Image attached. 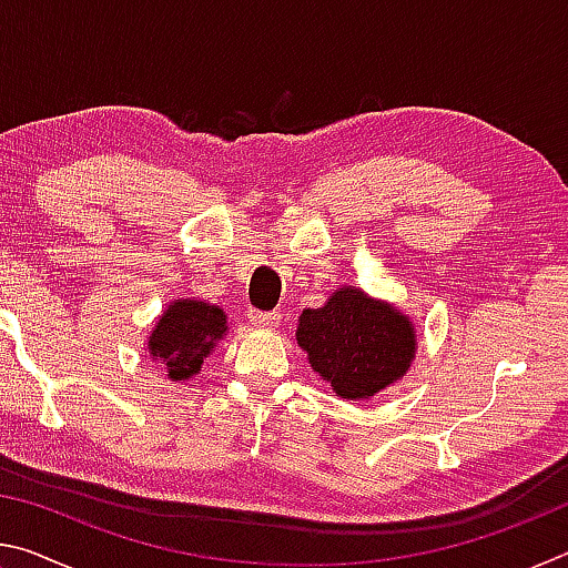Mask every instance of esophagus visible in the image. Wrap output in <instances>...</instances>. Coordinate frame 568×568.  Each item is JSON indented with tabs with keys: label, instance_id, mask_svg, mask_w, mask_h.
<instances>
[{
	"label": "esophagus",
	"instance_id": "esophagus-1",
	"mask_svg": "<svg viewBox=\"0 0 568 568\" xmlns=\"http://www.w3.org/2000/svg\"><path fill=\"white\" fill-rule=\"evenodd\" d=\"M247 318L253 321V325H257V328H265V331H275L277 325H281V313H265V311H255V307H250Z\"/></svg>",
	"mask_w": 568,
	"mask_h": 568
}]
</instances>
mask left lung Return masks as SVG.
I'll use <instances>...</instances> for the list:
<instances>
[{
    "label": "left lung",
    "mask_w": 568,
    "mask_h": 568,
    "mask_svg": "<svg viewBox=\"0 0 568 568\" xmlns=\"http://www.w3.org/2000/svg\"><path fill=\"white\" fill-rule=\"evenodd\" d=\"M295 341L341 398L363 400L406 376L416 361L413 321L396 305L343 285L321 307H305Z\"/></svg>",
    "instance_id": "8db88e82"
}]
</instances>
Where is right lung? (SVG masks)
I'll list each match as a JSON object with an SVG mask.
<instances>
[{
    "mask_svg": "<svg viewBox=\"0 0 568 568\" xmlns=\"http://www.w3.org/2000/svg\"><path fill=\"white\" fill-rule=\"evenodd\" d=\"M227 315L220 305L205 301H172L148 335V353L168 368L170 381H187L200 368L215 345L225 338Z\"/></svg>",
    "mask_w": 568,
    "mask_h": 568,
    "instance_id": "add662e5",
    "label": "right lung"
}]
</instances>
